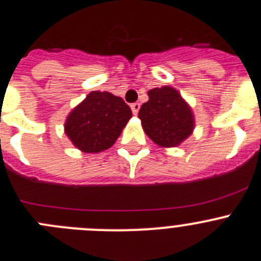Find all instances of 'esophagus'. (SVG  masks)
Returning <instances> with one entry per match:
<instances>
[{"instance_id": "34e87169", "label": "esophagus", "mask_w": 261, "mask_h": 261, "mask_svg": "<svg viewBox=\"0 0 261 261\" xmlns=\"http://www.w3.org/2000/svg\"><path fill=\"white\" fill-rule=\"evenodd\" d=\"M139 109H140V104L139 102H134V104H131V110H133V113L135 114H138V112H139Z\"/></svg>"}]
</instances>
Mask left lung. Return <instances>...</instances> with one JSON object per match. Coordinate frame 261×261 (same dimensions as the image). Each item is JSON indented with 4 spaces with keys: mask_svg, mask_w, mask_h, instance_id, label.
I'll return each mask as SVG.
<instances>
[{
    "mask_svg": "<svg viewBox=\"0 0 261 261\" xmlns=\"http://www.w3.org/2000/svg\"><path fill=\"white\" fill-rule=\"evenodd\" d=\"M148 97L138 114L144 133L159 147H178L194 133L191 107L170 86L149 90Z\"/></svg>",
    "mask_w": 261,
    "mask_h": 261,
    "instance_id": "obj_1",
    "label": "left lung"
}]
</instances>
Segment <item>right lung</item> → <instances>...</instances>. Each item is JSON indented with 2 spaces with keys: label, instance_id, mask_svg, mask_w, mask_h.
<instances>
[{
  "label": "right lung",
  "instance_id": "1",
  "mask_svg": "<svg viewBox=\"0 0 261 261\" xmlns=\"http://www.w3.org/2000/svg\"><path fill=\"white\" fill-rule=\"evenodd\" d=\"M131 117L130 107L121 97L92 91L70 112L63 127L79 151L98 153L116 143Z\"/></svg>",
  "mask_w": 261,
  "mask_h": 261
}]
</instances>
